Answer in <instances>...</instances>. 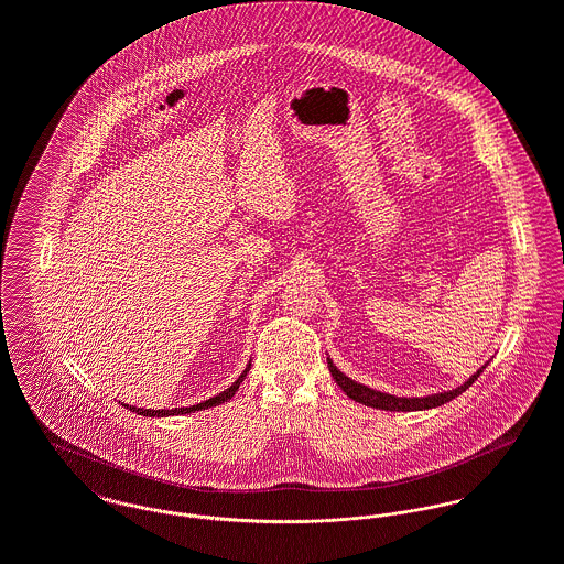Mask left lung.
Here are the masks:
<instances>
[{"instance_id":"left-lung-1","label":"left lung","mask_w":564,"mask_h":564,"mask_svg":"<svg viewBox=\"0 0 564 564\" xmlns=\"http://www.w3.org/2000/svg\"><path fill=\"white\" fill-rule=\"evenodd\" d=\"M488 365V362H486ZM486 365L480 367L465 384L452 389V391H445V393H436V395H425V398H398V395H389V393H380V391H373L365 384H358L354 382L351 378H347L345 373H340L332 360L327 358V367H329V373L332 378L336 380V384L347 393V398H351L354 402L365 403V405H371V408H380V410H391V412H412V410H427V408H436V405H443V403L452 402L454 398L463 395L482 373L486 369Z\"/></svg>"}]
</instances>
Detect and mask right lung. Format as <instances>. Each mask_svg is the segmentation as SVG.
<instances>
[{"mask_svg":"<svg viewBox=\"0 0 564 564\" xmlns=\"http://www.w3.org/2000/svg\"><path fill=\"white\" fill-rule=\"evenodd\" d=\"M249 367H251V362L245 367V371H242L241 376L237 378V382H235L232 387H228L224 393H219V395H215V398H210V400H206V402L197 403V405H188V408H171V410H148V408H134V405H128V403H123V405H128L132 412H137V414H143V416H171V414H188V412H195V410H202V408H213V405H219V403L228 402V400H232V398H235V393L239 391V387H241V382L245 380V376H247Z\"/></svg>","mask_w":564,"mask_h":564,"instance_id":"right-lung-1","label":"right lung"}]
</instances>
